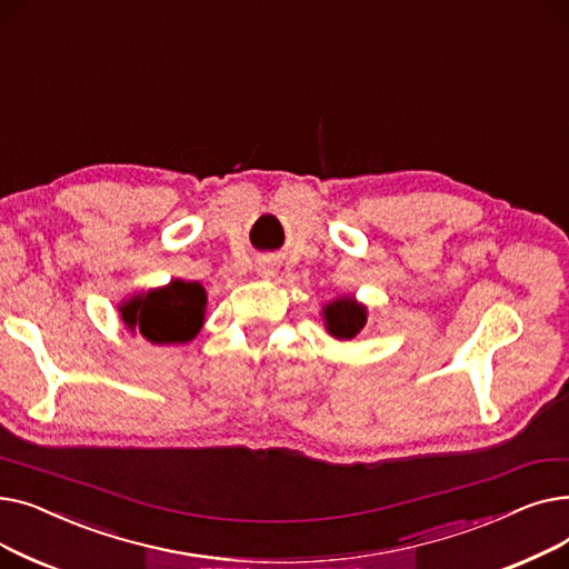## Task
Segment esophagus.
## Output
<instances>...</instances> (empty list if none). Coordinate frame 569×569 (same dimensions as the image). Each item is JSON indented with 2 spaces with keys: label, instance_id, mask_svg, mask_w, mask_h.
Segmentation results:
<instances>
[{
  "label": "esophagus",
  "instance_id": "34e87169",
  "mask_svg": "<svg viewBox=\"0 0 569 569\" xmlns=\"http://www.w3.org/2000/svg\"><path fill=\"white\" fill-rule=\"evenodd\" d=\"M258 274H260V277H274V267L267 264V262H260V264H258Z\"/></svg>",
  "mask_w": 569,
  "mask_h": 569
}]
</instances>
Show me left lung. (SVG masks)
Segmentation results:
<instances>
[{"label":"left lung","instance_id":"obj_1","mask_svg":"<svg viewBox=\"0 0 569 569\" xmlns=\"http://www.w3.org/2000/svg\"><path fill=\"white\" fill-rule=\"evenodd\" d=\"M322 313H325L327 332L337 339H352L367 322V309L362 305L352 302L350 297H343V300L327 305Z\"/></svg>","mask_w":569,"mask_h":569}]
</instances>
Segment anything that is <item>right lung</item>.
<instances>
[{"instance_id": "obj_1", "label": "right lung", "mask_w": 569, "mask_h": 569, "mask_svg": "<svg viewBox=\"0 0 569 569\" xmlns=\"http://www.w3.org/2000/svg\"><path fill=\"white\" fill-rule=\"evenodd\" d=\"M204 288L200 283L172 281L166 288L136 297L122 309L129 330H138L152 343H187L204 320Z\"/></svg>"}]
</instances>
